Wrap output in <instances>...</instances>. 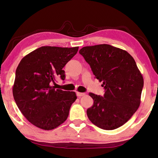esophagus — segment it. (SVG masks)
<instances>
[{
	"label": "esophagus",
	"mask_w": 158,
	"mask_h": 158,
	"mask_svg": "<svg viewBox=\"0 0 158 158\" xmlns=\"http://www.w3.org/2000/svg\"><path fill=\"white\" fill-rule=\"evenodd\" d=\"M85 94V93H82V92H77V96H78V97H81V96H84Z\"/></svg>",
	"instance_id": "obj_1"
}]
</instances>
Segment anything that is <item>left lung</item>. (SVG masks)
<instances>
[{
  "label": "left lung",
  "instance_id": "8db88e82",
  "mask_svg": "<svg viewBox=\"0 0 158 158\" xmlns=\"http://www.w3.org/2000/svg\"><path fill=\"white\" fill-rule=\"evenodd\" d=\"M79 53L105 89L103 96L89 93L94 100L87 110L89 119L103 130L118 128L140 106L144 81L135 60L125 50L107 44L84 47Z\"/></svg>",
  "mask_w": 158,
  "mask_h": 158
}]
</instances>
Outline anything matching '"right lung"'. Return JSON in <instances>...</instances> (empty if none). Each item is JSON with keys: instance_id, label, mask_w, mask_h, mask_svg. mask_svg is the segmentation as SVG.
<instances>
[{"instance_id": "1", "label": "right lung", "mask_w": 158, "mask_h": 158, "mask_svg": "<svg viewBox=\"0 0 158 158\" xmlns=\"http://www.w3.org/2000/svg\"><path fill=\"white\" fill-rule=\"evenodd\" d=\"M79 47L43 46L23 57L15 72L13 95L17 106L28 122L39 128L50 130L65 122L75 92L52 86L56 78L65 79L62 69L78 52Z\"/></svg>"}]
</instances>
